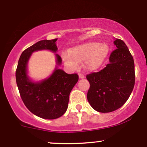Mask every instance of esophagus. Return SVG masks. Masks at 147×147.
Instances as JSON below:
<instances>
[{"label":"esophagus","instance_id":"esophagus-1","mask_svg":"<svg viewBox=\"0 0 147 147\" xmlns=\"http://www.w3.org/2000/svg\"><path fill=\"white\" fill-rule=\"evenodd\" d=\"M79 79H84L85 78V75H84V73L80 72V73H79Z\"/></svg>","mask_w":147,"mask_h":147}]
</instances>
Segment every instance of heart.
I'll return each mask as SVG.
<instances>
[{
  "mask_svg": "<svg viewBox=\"0 0 147 147\" xmlns=\"http://www.w3.org/2000/svg\"><path fill=\"white\" fill-rule=\"evenodd\" d=\"M109 52V47L106 43L88 42L72 48L70 54L64 53L63 59L65 63L72 68H77L79 62L86 61V68L95 70L102 65Z\"/></svg>",
  "mask_w": 147,
  "mask_h": 147,
  "instance_id": "b5f03b06",
  "label": "heart"
}]
</instances>
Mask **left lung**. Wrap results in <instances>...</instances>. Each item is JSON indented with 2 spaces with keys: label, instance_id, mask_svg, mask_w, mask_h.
<instances>
[{
  "label": "left lung",
  "instance_id": "8db88e82",
  "mask_svg": "<svg viewBox=\"0 0 147 147\" xmlns=\"http://www.w3.org/2000/svg\"><path fill=\"white\" fill-rule=\"evenodd\" d=\"M117 49L111 52L106 66L98 72L86 75L90 83L87 99L92 109L110 113L125 104L135 85L133 58L122 40L114 41Z\"/></svg>",
  "mask_w": 147,
  "mask_h": 147
}]
</instances>
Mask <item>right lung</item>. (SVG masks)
<instances>
[{"instance_id": "add662e5", "label": "right lung", "mask_w": 147, "mask_h": 147, "mask_svg": "<svg viewBox=\"0 0 147 147\" xmlns=\"http://www.w3.org/2000/svg\"><path fill=\"white\" fill-rule=\"evenodd\" d=\"M57 40H42L25 50L16 71V84L23 103L30 112L43 119H57L65 113L69 95L79 79L77 74L69 75L57 67L49 78L41 82H32L28 76L27 65L32 53L41 50L56 52ZM55 55L57 65H60L61 58L57 54Z\"/></svg>"}]
</instances>
